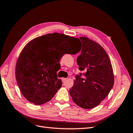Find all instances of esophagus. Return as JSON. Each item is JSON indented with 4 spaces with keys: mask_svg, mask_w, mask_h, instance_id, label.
<instances>
[{
    "mask_svg": "<svg viewBox=\"0 0 133 133\" xmlns=\"http://www.w3.org/2000/svg\"><path fill=\"white\" fill-rule=\"evenodd\" d=\"M66 80H67V78H62V82H65Z\"/></svg>",
    "mask_w": 133,
    "mask_h": 133,
    "instance_id": "obj_1",
    "label": "esophagus"
}]
</instances>
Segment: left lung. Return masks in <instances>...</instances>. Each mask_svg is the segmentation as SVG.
<instances>
[{"label":"left lung","instance_id":"8db88e82","mask_svg":"<svg viewBox=\"0 0 133 133\" xmlns=\"http://www.w3.org/2000/svg\"><path fill=\"white\" fill-rule=\"evenodd\" d=\"M82 49L77 58L80 70H85L75 76L69 90L73 102L86 109L98 106L108 95L114 82L113 70L109 56L104 48L87 37H79Z\"/></svg>","mask_w":133,"mask_h":133}]
</instances>
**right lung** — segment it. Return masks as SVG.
I'll return each mask as SVG.
<instances>
[{
  "label": "right lung",
  "instance_id": "add662e5",
  "mask_svg": "<svg viewBox=\"0 0 133 133\" xmlns=\"http://www.w3.org/2000/svg\"><path fill=\"white\" fill-rule=\"evenodd\" d=\"M78 38L54 33L28 43L19 56L15 77L22 94L30 103L39 105L54 97L62 87L57 77L59 62L65 54L75 53Z\"/></svg>",
  "mask_w": 133,
  "mask_h": 133
}]
</instances>
